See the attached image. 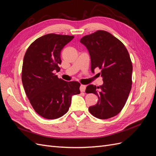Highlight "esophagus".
Segmentation results:
<instances>
[{"label":"esophagus","instance_id":"34e87169","mask_svg":"<svg viewBox=\"0 0 156 156\" xmlns=\"http://www.w3.org/2000/svg\"><path fill=\"white\" fill-rule=\"evenodd\" d=\"M85 89L86 86L84 85V84H81V85L80 86V90H81V92H84L85 91Z\"/></svg>","mask_w":156,"mask_h":156}]
</instances>
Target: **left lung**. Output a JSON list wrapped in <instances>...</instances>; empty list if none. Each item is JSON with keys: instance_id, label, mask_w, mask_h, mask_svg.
I'll return each instance as SVG.
<instances>
[{"instance_id": "8db88e82", "label": "left lung", "mask_w": 156, "mask_h": 156, "mask_svg": "<svg viewBox=\"0 0 156 156\" xmlns=\"http://www.w3.org/2000/svg\"><path fill=\"white\" fill-rule=\"evenodd\" d=\"M86 46L91 59V71L101 69L103 84H89L87 93L98 97L96 105L88 110L98 119H107L117 115L124 107L132 84V66L125 45L109 32L98 30L80 40Z\"/></svg>"}]
</instances>
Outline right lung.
I'll use <instances>...</instances> for the list:
<instances>
[{
  "label": "right lung",
  "instance_id": "right-lung-1",
  "mask_svg": "<svg viewBox=\"0 0 156 156\" xmlns=\"http://www.w3.org/2000/svg\"><path fill=\"white\" fill-rule=\"evenodd\" d=\"M73 37L44 35L32 42L23 58V88L33 108L45 119H56L65 115L72 96L80 94L79 82L65 81L53 73L60 71L61 50Z\"/></svg>",
  "mask_w": 156,
  "mask_h": 156
}]
</instances>
